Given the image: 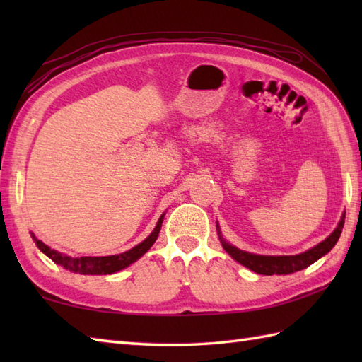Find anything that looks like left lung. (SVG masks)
Listing matches in <instances>:
<instances>
[{"label": "left lung", "instance_id": "obj_1", "mask_svg": "<svg viewBox=\"0 0 362 362\" xmlns=\"http://www.w3.org/2000/svg\"><path fill=\"white\" fill-rule=\"evenodd\" d=\"M345 221V213L339 221V224L334 228V232L329 235L325 241L319 243L316 247L306 250L303 253H298V255H289V257H264V255H253V253H247L244 250H240L226 243L221 238L222 247L226 249L230 257L236 259L238 263L249 267L250 271L261 274V275H286L297 271H302V269L311 266L314 261H317L320 257H324L325 253L332 250L337 240H339L342 227Z\"/></svg>", "mask_w": 362, "mask_h": 362}]
</instances>
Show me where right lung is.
<instances>
[{"instance_id":"1","label":"right lung","mask_w":362,"mask_h":362,"mask_svg":"<svg viewBox=\"0 0 362 362\" xmlns=\"http://www.w3.org/2000/svg\"><path fill=\"white\" fill-rule=\"evenodd\" d=\"M161 222H163V216H160L156 228H153V232L148 238H146L143 243L135 245L134 249L118 253V255H110V257L71 258V257L62 255V253L49 249L45 243L37 240L34 235H33V238L37 244V247L40 249L46 257H49L56 264L64 266L66 271L76 272V274H83V275H103V274L107 275V274H113V272L121 271V269H124L129 264L135 263L138 258L143 257L144 253L152 247V244L156 243L157 236L160 233V228H161Z\"/></svg>"}]
</instances>
